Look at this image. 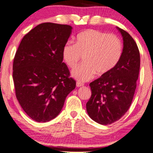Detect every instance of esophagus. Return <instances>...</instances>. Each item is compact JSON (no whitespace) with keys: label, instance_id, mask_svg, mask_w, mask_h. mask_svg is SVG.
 <instances>
[{"label":"esophagus","instance_id":"obj_1","mask_svg":"<svg viewBox=\"0 0 153 153\" xmlns=\"http://www.w3.org/2000/svg\"><path fill=\"white\" fill-rule=\"evenodd\" d=\"M82 85H83L82 83H81V82H76V86L78 87V88H79V87L82 86Z\"/></svg>","mask_w":153,"mask_h":153}]
</instances>
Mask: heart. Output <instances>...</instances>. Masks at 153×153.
<instances>
[{
	"mask_svg": "<svg viewBox=\"0 0 153 153\" xmlns=\"http://www.w3.org/2000/svg\"><path fill=\"white\" fill-rule=\"evenodd\" d=\"M123 44L117 36L95 30H87L76 37V43L68 42L62 49L64 63L74 68L83 57L84 63L72 71V76L81 82L111 72L119 63Z\"/></svg>",
	"mask_w": 153,
	"mask_h": 153,
	"instance_id": "heart-1",
	"label": "heart"
}]
</instances>
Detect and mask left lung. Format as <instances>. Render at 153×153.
Here are the masks:
<instances>
[{
  "mask_svg": "<svg viewBox=\"0 0 153 153\" xmlns=\"http://www.w3.org/2000/svg\"><path fill=\"white\" fill-rule=\"evenodd\" d=\"M123 37V54L111 72L90 84L92 95L86 104L89 117L102 125L118 121L130 107L140 71L138 46L128 32L117 27Z\"/></svg>",
  "mask_w": 153,
  "mask_h": 153,
  "instance_id": "obj_1",
  "label": "left lung"
}]
</instances>
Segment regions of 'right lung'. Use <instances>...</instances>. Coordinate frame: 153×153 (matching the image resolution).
I'll return each instance as SVG.
<instances>
[{
	"instance_id": "add662e5",
	"label": "right lung",
	"mask_w": 153,
	"mask_h": 153,
	"mask_svg": "<svg viewBox=\"0 0 153 153\" xmlns=\"http://www.w3.org/2000/svg\"><path fill=\"white\" fill-rule=\"evenodd\" d=\"M72 29L67 25L42 23L25 35L15 53L13 78L16 97L25 113L37 122L56 117L75 88L62 58Z\"/></svg>"
}]
</instances>
